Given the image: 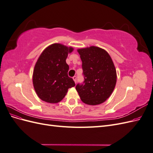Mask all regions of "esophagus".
Here are the masks:
<instances>
[{
  "instance_id": "esophagus-1",
  "label": "esophagus",
  "mask_w": 153,
  "mask_h": 153,
  "mask_svg": "<svg viewBox=\"0 0 153 153\" xmlns=\"http://www.w3.org/2000/svg\"><path fill=\"white\" fill-rule=\"evenodd\" d=\"M73 79L74 82H75V84H76V76H74L73 77Z\"/></svg>"
}]
</instances>
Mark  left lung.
I'll return each instance as SVG.
<instances>
[{
  "instance_id": "1",
  "label": "left lung",
  "mask_w": 153,
  "mask_h": 153,
  "mask_svg": "<svg viewBox=\"0 0 153 153\" xmlns=\"http://www.w3.org/2000/svg\"><path fill=\"white\" fill-rule=\"evenodd\" d=\"M77 52L82 62L85 80L83 84H77L76 90L84 103H103L112 94L117 82L112 59L105 50L94 46L79 48Z\"/></svg>"
}]
</instances>
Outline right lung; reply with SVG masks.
I'll list each match as a JSON object with an SVG mask.
<instances>
[{"instance_id": "add662e5", "label": "right lung", "mask_w": 153, "mask_h": 153, "mask_svg": "<svg viewBox=\"0 0 153 153\" xmlns=\"http://www.w3.org/2000/svg\"><path fill=\"white\" fill-rule=\"evenodd\" d=\"M74 48L61 43L46 48L37 61L32 75V83L39 98L45 102L57 103L66 95L69 88L75 85L68 72L66 60Z\"/></svg>"}]
</instances>
